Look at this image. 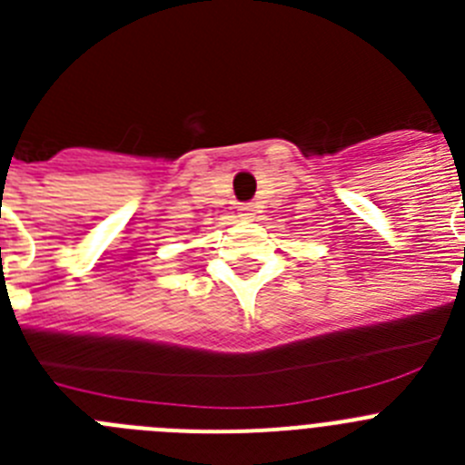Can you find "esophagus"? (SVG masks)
Masks as SVG:
<instances>
[{
	"label": "esophagus",
	"mask_w": 465,
	"mask_h": 465,
	"mask_svg": "<svg viewBox=\"0 0 465 465\" xmlns=\"http://www.w3.org/2000/svg\"><path fill=\"white\" fill-rule=\"evenodd\" d=\"M240 219H244V221L253 219V207H252V204H242V207H240Z\"/></svg>",
	"instance_id": "34e87169"
}]
</instances>
